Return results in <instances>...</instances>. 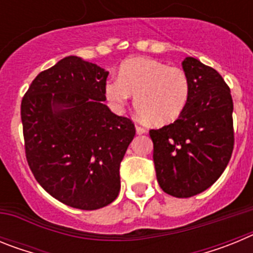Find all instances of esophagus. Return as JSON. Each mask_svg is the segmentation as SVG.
I'll return each mask as SVG.
<instances>
[{
    "label": "esophagus",
    "mask_w": 253,
    "mask_h": 253,
    "mask_svg": "<svg viewBox=\"0 0 253 253\" xmlns=\"http://www.w3.org/2000/svg\"><path fill=\"white\" fill-rule=\"evenodd\" d=\"M135 130H137V134L147 133V129L143 128V126H140V125H138V124H135Z\"/></svg>",
    "instance_id": "1"
}]
</instances>
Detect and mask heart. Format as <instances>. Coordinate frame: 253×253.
<instances>
[{"label":"heart","instance_id":"1","mask_svg":"<svg viewBox=\"0 0 253 253\" xmlns=\"http://www.w3.org/2000/svg\"><path fill=\"white\" fill-rule=\"evenodd\" d=\"M107 100L123 110L135 96L134 106L149 124L166 125L175 122L186 107L190 82L177 67H167L151 58H134L120 67L119 80L105 86Z\"/></svg>","mask_w":253,"mask_h":253}]
</instances>
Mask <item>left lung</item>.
Here are the masks:
<instances>
[{
  "label": "left lung",
  "instance_id": "left-lung-1",
  "mask_svg": "<svg viewBox=\"0 0 253 253\" xmlns=\"http://www.w3.org/2000/svg\"><path fill=\"white\" fill-rule=\"evenodd\" d=\"M182 68L190 82L185 110L172 124L149 130L158 184L175 198H190L211 186L234 146L233 100L222 76L193 57Z\"/></svg>",
  "mask_w": 253,
  "mask_h": 253
}]
</instances>
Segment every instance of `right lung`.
<instances>
[{"label":"right lung","mask_w":253,"mask_h":253,"mask_svg":"<svg viewBox=\"0 0 253 253\" xmlns=\"http://www.w3.org/2000/svg\"><path fill=\"white\" fill-rule=\"evenodd\" d=\"M109 72L69 55L40 72L21 101L26 161L60 203L96 210L120 191V163L135 135L102 101Z\"/></svg>","instance_id":"1"}]
</instances>
